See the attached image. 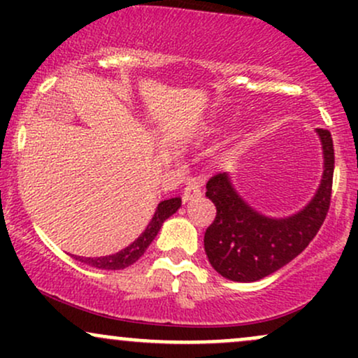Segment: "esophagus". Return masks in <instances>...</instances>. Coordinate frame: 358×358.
Masks as SVG:
<instances>
[{"instance_id": "obj_1", "label": "esophagus", "mask_w": 358, "mask_h": 358, "mask_svg": "<svg viewBox=\"0 0 358 358\" xmlns=\"http://www.w3.org/2000/svg\"><path fill=\"white\" fill-rule=\"evenodd\" d=\"M200 195H202V188H200V185L195 182H188V185L183 190V202H188V200L196 199V196Z\"/></svg>"}]
</instances>
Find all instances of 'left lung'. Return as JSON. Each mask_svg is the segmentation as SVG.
<instances>
[{"label":"left lung","instance_id":"8db88e82","mask_svg":"<svg viewBox=\"0 0 358 358\" xmlns=\"http://www.w3.org/2000/svg\"><path fill=\"white\" fill-rule=\"evenodd\" d=\"M324 155L323 180L315 199L287 219H269L254 212L234 190L227 173L213 175L205 195L217 215L203 237L212 268L231 281L250 282L281 269L308 248L327 219L334 185L335 151L328 129L318 127Z\"/></svg>","mask_w":358,"mask_h":358}]
</instances>
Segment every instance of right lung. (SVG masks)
Instances as JSON below:
<instances>
[{
    "label": "right lung",
    "mask_w": 358,
    "mask_h": 358,
    "mask_svg": "<svg viewBox=\"0 0 358 358\" xmlns=\"http://www.w3.org/2000/svg\"><path fill=\"white\" fill-rule=\"evenodd\" d=\"M180 205H182V199H180V196L159 202L158 207L155 208L150 224H148V227L143 231L141 236H139L133 244H129L122 250H117V252L110 254V256H104V257H96V259L76 257V259H79L80 262H85V264L92 266V268L110 269V271L124 269L127 266L134 264V262H136L138 259L146 252V249L150 248V244L153 242L156 234H158L159 229H162L163 222H165L168 217L173 215V213L180 208Z\"/></svg>",
    "instance_id": "1"
}]
</instances>
